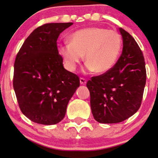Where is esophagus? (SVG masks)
<instances>
[{
    "mask_svg": "<svg viewBox=\"0 0 158 158\" xmlns=\"http://www.w3.org/2000/svg\"><path fill=\"white\" fill-rule=\"evenodd\" d=\"M79 81H80V84H83V85H85L86 84V80L84 78H80Z\"/></svg>",
    "mask_w": 158,
    "mask_h": 158,
    "instance_id": "obj_1",
    "label": "esophagus"
}]
</instances>
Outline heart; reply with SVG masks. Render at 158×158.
<instances>
[{
  "mask_svg": "<svg viewBox=\"0 0 158 158\" xmlns=\"http://www.w3.org/2000/svg\"><path fill=\"white\" fill-rule=\"evenodd\" d=\"M123 40L118 33L100 27L77 31L69 37V43L59 47L66 68L71 72L85 54L86 69L104 74L114 67L120 55Z\"/></svg>",
  "mask_w": 158,
  "mask_h": 158,
  "instance_id": "b5f03b06",
  "label": "heart"
}]
</instances>
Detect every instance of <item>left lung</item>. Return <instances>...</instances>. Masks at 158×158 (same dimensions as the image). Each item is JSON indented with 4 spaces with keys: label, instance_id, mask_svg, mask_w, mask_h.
<instances>
[{
    "label": "left lung",
    "instance_id": "left-lung-1",
    "mask_svg": "<svg viewBox=\"0 0 158 158\" xmlns=\"http://www.w3.org/2000/svg\"><path fill=\"white\" fill-rule=\"evenodd\" d=\"M123 52L112 69L89 80L90 105L99 123H121L140 107L146 83L143 52L132 35L119 28Z\"/></svg>",
    "mask_w": 158,
    "mask_h": 158
}]
</instances>
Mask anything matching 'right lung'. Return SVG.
<instances>
[{
    "label": "right lung",
    "mask_w": 158,
    "mask_h": 158,
    "mask_svg": "<svg viewBox=\"0 0 158 158\" xmlns=\"http://www.w3.org/2000/svg\"><path fill=\"white\" fill-rule=\"evenodd\" d=\"M73 23H46L25 40L14 63L13 89L21 112L34 123L52 125L65 116L79 86V77L66 70L59 54V35Z\"/></svg>",
    "instance_id": "right-lung-1"
}]
</instances>
